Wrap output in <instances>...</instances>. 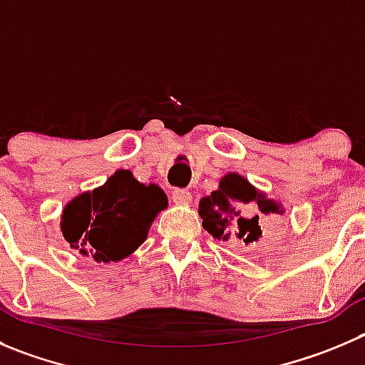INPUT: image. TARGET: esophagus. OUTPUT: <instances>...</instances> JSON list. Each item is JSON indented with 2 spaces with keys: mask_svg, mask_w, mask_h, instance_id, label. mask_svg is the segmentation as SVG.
<instances>
[{
  "mask_svg": "<svg viewBox=\"0 0 365 365\" xmlns=\"http://www.w3.org/2000/svg\"><path fill=\"white\" fill-rule=\"evenodd\" d=\"M172 200L175 204H180V206H185V204L192 202V193L186 192V190H173V192H172Z\"/></svg>",
  "mask_w": 365,
  "mask_h": 365,
  "instance_id": "34e87169",
  "label": "esophagus"
}]
</instances>
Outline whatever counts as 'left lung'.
<instances>
[{
    "mask_svg": "<svg viewBox=\"0 0 365 365\" xmlns=\"http://www.w3.org/2000/svg\"><path fill=\"white\" fill-rule=\"evenodd\" d=\"M255 204L259 213L283 215V204L269 199L265 192L252 186L244 175L229 172L218 182V188L199 202V215L202 227L215 240L227 242L238 238L244 244H252L263 237L259 215H244L242 206Z\"/></svg>",
    "mask_w": 365,
    "mask_h": 365,
    "instance_id": "1",
    "label": "left lung"
}]
</instances>
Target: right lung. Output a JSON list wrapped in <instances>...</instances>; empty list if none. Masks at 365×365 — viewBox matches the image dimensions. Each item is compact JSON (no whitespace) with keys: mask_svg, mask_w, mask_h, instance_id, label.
<instances>
[{"mask_svg":"<svg viewBox=\"0 0 365 365\" xmlns=\"http://www.w3.org/2000/svg\"><path fill=\"white\" fill-rule=\"evenodd\" d=\"M166 207L168 197L158 185L140 182L130 170H116L102 186L66 204L62 237L78 255L116 263L147 240L152 222Z\"/></svg>","mask_w":365,"mask_h":365,"instance_id":"add662e5","label":"right lung"}]
</instances>
